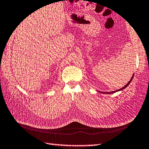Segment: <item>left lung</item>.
I'll return each mask as SVG.
<instances>
[{
	"mask_svg": "<svg viewBox=\"0 0 149 149\" xmlns=\"http://www.w3.org/2000/svg\"><path fill=\"white\" fill-rule=\"evenodd\" d=\"M134 74H133V75H132V78H131V79L129 81V82L126 84V85L124 86H123V87H122L121 88H120V89H118V90H117V91H112V92H109V93H105V92H100L101 93H103V94H112V93H116V92H118V91H122V90H123V89H124L125 88H126L127 86H128V85H129V84L131 83V81H132V79H133V77H134ZM100 92V91H99Z\"/></svg>",
	"mask_w": 149,
	"mask_h": 149,
	"instance_id": "left-lung-1",
	"label": "left lung"
}]
</instances>
